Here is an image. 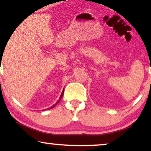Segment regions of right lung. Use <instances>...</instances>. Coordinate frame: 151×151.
<instances>
[{
    "label": "right lung",
    "instance_id": "right-lung-1",
    "mask_svg": "<svg viewBox=\"0 0 151 151\" xmlns=\"http://www.w3.org/2000/svg\"><path fill=\"white\" fill-rule=\"evenodd\" d=\"M63 93H64V90H63V91H62V93H61V95H60V99H59V100H58V101H57V103H56V104H54L53 106H51V107H50V108H49V109L54 108V107H55V106H56L57 104H58L59 103V102H60V100H61V99H62V96H63Z\"/></svg>",
    "mask_w": 151,
    "mask_h": 151
}]
</instances>
